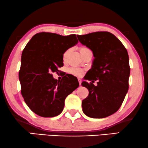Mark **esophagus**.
I'll return each instance as SVG.
<instances>
[{
	"instance_id": "1",
	"label": "esophagus",
	"mask_w": 148,
	"mask_h": 148,
	"mask_svg": "<svg viewBox=\"0 0 148 148\" xmlns=\"http://www.w3.org/2000/svg\"><path fill=\"white\" fill-rule=\"evenodd\" d=\"M78 82H79V86H82V79L79 78V79H78Z\"/></svg>"
}]
</instances>
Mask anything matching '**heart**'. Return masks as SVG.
Masks as SVG:
<instances>
[{"label": "heart", "instance_id": "obj_1", "mask_svg": "<svg viewBox=\"0 0 148 148\" xmlns=\"http://www.w3.org/2000/svg\"><path fill=\"white\" fill-rule=\"evenodd\" d=\"M79 52L81 54H82L83 57L86 55V54L92 53V50H91L88 47H87L86 46H81L79 47ZM70 52V49H67L65 52H64L63 54H62V59L64 61L67 58L68 54H69ZM84 70L82 69L77 68V67H70L68 69V73H69L73 75L74 76L77 77H80L82 76L83 74H84Z\"/></svg>", "mask_w": 148, "mask_h": 148}]
</instances>
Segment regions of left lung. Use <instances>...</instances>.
<instances>
[{
	"instance_id": "left-lung-1",
	"label": "left lung",
	"mask_w": 148,
	"mask_h": 148,
	"mask_svg": "<svg viewBox=\"0 0 148 148\" xmlns=\"http://www.w3.org/2000/svg\"><path fill=\"white\" fill-rule=\"evenodd\" d=\"M79 41L92 50L95 59L82 86L89 91L82 101L83 112L91 118H105L120 108L129 89L130 66L124 45L114 34L96 32L77 36ZM98 80L96 86L93 82Z\"/></svg>"
}]
</instances>
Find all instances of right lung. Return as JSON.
I'll return each instance as SVG.
<instances>
[{
	"mask_svg": "<svg viewBox=\"0 0 148 148\" xmlns=\"http://www.w3.org/2000/svg\"><path fill=\"white\" fill-rule=\"evenodd\" d=\"M78 42L75 34L63 36L49 32L34 35L24 48L19 79L28 107L42 117H54L63 110L68 95L78 88L77 77L66 74L59 81L53 73L63 66L62 54Z\"/></svg>",
	"mask_w": 148,
	"mask_h": 148,
	"instance_id": "obj_1",
	"label": "right lung"
}]
</instances>
